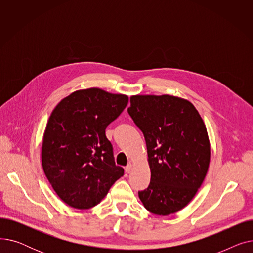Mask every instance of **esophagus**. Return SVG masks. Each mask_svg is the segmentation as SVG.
<instances>
[{
  "mask_svg": "<svg viewBox=\"0 0 253 253\" xmlns=\"http://www.w3.org/2000/svg\"><path fill=\"white\" fill-rule=\"evenodd\" d=\"M132 167H133V165H132L131 163H129L126 167H125V171L127 172V173H129V172H131V170H132Z\"/></svg>",
  "mask_w": 253,
  "mask_h": 253,
  "instance_id": "34e87169",
  "label": "esophagus"
}]
</instances>
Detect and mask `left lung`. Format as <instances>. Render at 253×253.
Segmentation results:
<instances>
[{
    "mask_svg": "<svg viewBox=\"0 0 253 253\" xmlns=\"http://www.w3.org/2000/svg\"><path fill=\"white\" fill-rule=\"evenodd\" d=\"M128 114L143 133L151 182L138 192L143 206L169 215L187 206L207 174L210 142L194 104L172 95H133Z\"/></svg>",
    "mask_w": 253,
    "mask_h": 253,
    "instance_id": "left-lung-1",
    "label": "left lung"
}]
</instances>
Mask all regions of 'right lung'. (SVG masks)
Wrapping results in <instances>:
<instances>
[{
    "mask_svg": "<svg viewBox=\"0 0 253 253\" xmlns=\"http://www.w3.org/2000/svg\"><path fill=\"white\" fill-rule=\"evenodd\" d=\"M127 103V95L89 88L73 92L51 113L43 137L42 165L65 204L76 209L94 207L123 176L105 129Z\"/></svg>",
    "mask_w": 253,
    "mask_h": 253,
    "instance_id": "obj_1",
    "label": "right lung"
}]
</instances>
